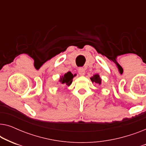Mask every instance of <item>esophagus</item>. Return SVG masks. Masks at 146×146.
<instances>
[{"label": "esophagus", "instance_id": "obj_1", "mask_svg": "<svg viewBox=\"0 0 146 146\" xmlns=\"http://www.w3.org/2000/svg\"><path fill=\"white\" fill-rule=\"evenodd\" d=\"M78 74L81 76H84L85 74V69L84 68H79L78 70Z\"/></svg>", "mask_w": 146, "mask_h": 146}]
</instances>
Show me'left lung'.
<instances>
[{
	"instance_id": "left-lung-1",
	"label": "left lung",
	"mask_w": 146,
	"mask_h": 146,
	"mask_svg": "<svg viewBox=\"0 0 146 146\" xmlns=\"http://www.w3.org/2000/svg\"><path fill=\"white\" fill-rule=\"evenodd\" d=\"M90 79H91V80H92V82H95V83H96L99 85L101 84L102 80H101L100 78V76L98 74L94 75Z\"/></svg>"
}]
</instances>
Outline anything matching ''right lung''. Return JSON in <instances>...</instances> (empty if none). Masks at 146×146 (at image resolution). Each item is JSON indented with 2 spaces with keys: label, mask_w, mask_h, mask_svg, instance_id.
<instances>
[{
  "label": "right lung",
  "mask_w": 146,
  "mask_h": 146,
  "mask_svg": "<svg viewBox=\"0 0 146 146\" xmlns=\"http://www.w3.org/2000/svg\"><path fill=\"white\" fill-rule=\"evenodd\" d=\"M74 78V76L70 72H68L62 76L60 79V82L64 86H70L72 82V79Z\"/></svg>",
  "instance_id": "1"
}]
</instances>
